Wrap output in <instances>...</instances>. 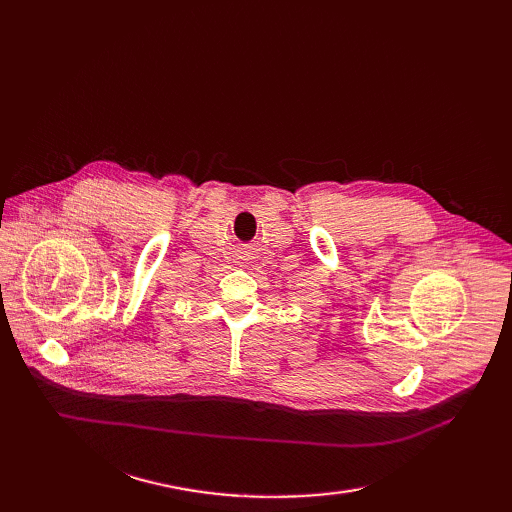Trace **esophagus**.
Listing matches in <instances>:
<instances>
[{"instance_id":"1","label":"esophagus","mask_w":512,"mask_h":512,"mask_svg":"<svg viewBox=\"0 0 512 512\" xmlns=\"http://www.w3.org/2000/svg\"><path fill=\"white\" fill-rule=\"evenodd\" d=\"M247 256H250V254H247ZM247 256H241V258H243V260H247Z\"/></svg>"}]
</instances>
